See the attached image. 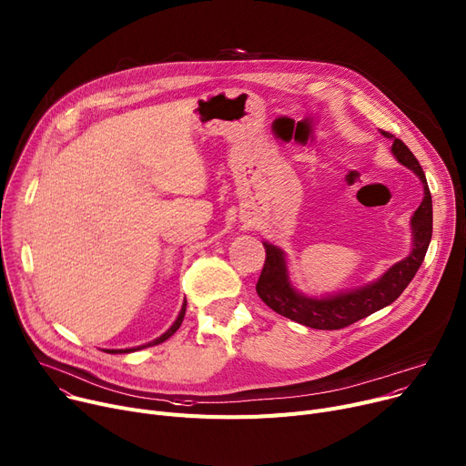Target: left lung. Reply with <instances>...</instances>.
<instances>
[{"label": "left lung", "instance_id": "left-lung-1", "mask_svg": "<svg viewBox=\"0 0 466 466\" xmlns=\"http://www.w3.org/2000/svg\"><path fill=\"white\" fill-rule=\"evenodd\" d=\"M382 135L391 138V135L386 131H382ZM391 151L397 161L414 170V174L423 183V200L412 217V253L405 260L391 266L377 283L339 296L313 299L298 294L292 289L283 251L269 243H264L266 260L258 277L257 292L275 313L315 329H340L393 303L402 294V290L409 287L425 258L432 236V200L423 168L420 167L412 151L405 146V142L393 138Z\"/></svg>", "mask_w": 466, "mask_h": 466}]
</instances>
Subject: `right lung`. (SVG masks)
Returning <instances> with one entry per match:
<instances>
[{"label":"right lung","mask_w":466,"mask_h":466,"mask_svg":"<svg viewBox=\"0 0 466 466\" xmlns=\"http://www.w3.org/2000/svg\"><path fill=\"white\" fill-rule=\"evenodd\" d=\"M183 317H185V303H183V307H181V311H179V317L176 319V322L172 324V328L167 331V333H163L159 339H155V340H151V343H147V345H144V347H138V349H126V350H106V352H133V350H140V349H146V347H151V345H161V343H165L167 339H170L176 331H177V328L181 326V322H183Z\"/></svg>","instance_id":"add662e5"}]
</instances>
